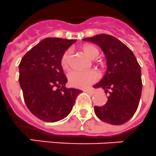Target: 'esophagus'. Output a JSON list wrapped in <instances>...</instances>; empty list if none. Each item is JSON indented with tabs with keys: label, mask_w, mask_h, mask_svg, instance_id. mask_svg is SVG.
<instances>
[{
	"label": "esophagus",
	"mask_w": 156,
	"mask_h": 156,
	"mask_svg": "<svg viewBox=\"0 0 156 156\" xmlns=\"http://www.w3.org/2000/svg\"><path fill=\"white\" fill-rule=\"evenodd\" d=\"M85 92L88 93L90 94H94L96 93V91L94 89H87V90H85Z\"/></svg>",
	"instance_id": "34e87169"
}]
</instances>
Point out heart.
I'll use <instances>...</instances> for the list:
<instances>
[{
  "label": "heart",
  "instance_id": "1",
  "mask_svg": "<svg viewBox=\"0 0 156 156\" xmlns=\"http://www.w3.org/2000/svg\"><path fill=\"white\" fill-rule=\"evenodd\" d=\"M82 51L91 59L96 58L99 55V51L92 45H85ZM72 52L70 50H66L62 54L60 63L63 70H68L70 68ZM68 79L70 85L78 88H86L99 79V74L94 70H74L68 75Z\"/></svg>",
  "mask_w": 156,
  "mask_h": 156
}]
</instances>
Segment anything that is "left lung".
<instances>
[{"label":"left lung","mask_w":156,"mask_h":156,"mask_svg":"<svg viewBox=\"0 0 156 156\" xmlns=\"http://www.w3.org/2000/svg\"><path fill=\"white\" fill-rule=\"evenodd\" d=\"M82 40L99 46L106 57L105 74L94 87L102 88L109 96L103 106L94 107L95 114L110 125H123L138 108L142 92L140 66L133 51L114 36L100 34Z\"/></svg>","instance_id":"8db88e82"}]
</instances>
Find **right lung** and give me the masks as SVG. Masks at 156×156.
Returning a JSON list of instances; mask_svg holds the SVG:
<instances>
[{"instance_id": "1", "label": "right lung", "mask_w": 156, "mask_h": 156, "mask_svg": "<svg viewBox=\"0 0 156 156\" xmlns=\"http://www.w3.org/2000/svg\"><path fill=\"white\" fill-rule=\"evenodd\" d=\"M75 40L46 38L27 52L19 65L23 99L34 116L56 122L69 115L79 90L66 88L60 60Z\"/></svg>"}]
</instances>
